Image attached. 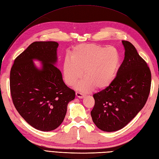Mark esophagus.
<instances>
[{"label": "esophagus", "instance_id": "obj_1", "mask_svg": "<svg viewBox=\"0 0 159 159\" xmlns=\"http://www.w3.org/2000/svg\"><path fill=\"white\" fill-rule=\"evenodd\" d=\"M76 95L77 97H79V98H80V99L83 98L84 96V95L82 93L79 92V91H76Z\"/></svg>", "mask_w": 159, "mask_h": 159}]
</instances>
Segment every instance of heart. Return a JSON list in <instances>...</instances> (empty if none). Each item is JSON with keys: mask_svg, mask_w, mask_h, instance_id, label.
Here are the masks:
<instances>
[{"mask_svg": "<svg viewBox=\"0 0 159 159\" xmlns=\"http://www.w3.org/2000/svg\"><path fill=\"white\" fill-rule=\"evenodd\" d=\"M120 64V55L116 48L90 43L73 48L70 59L63 62L65 83L73 86L83 76L84 80L76 85L79 90L88 92L94 88L102 90L114 81Z\"/></svg>", "mask_w": 159, "mask_h": 159, "instance_id": "b5f03b06", "label": "heart"}]
</instances>
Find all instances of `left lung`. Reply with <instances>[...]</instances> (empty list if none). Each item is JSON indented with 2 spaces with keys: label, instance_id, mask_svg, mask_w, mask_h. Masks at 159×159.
I'll return each instance as SVG.
<instances>
[{
  "label": "left lung",
  "instance_id": "obj_1",
  "mask_svg": "<svg viewBox=\"0 0 159 159\" xmlns=\"http://www.w3.org/2000/svg\"><path fill=\"white\" fill-rule=\"evenodd\" d=\"M125 56L116 79L109 87L93 95L91 111L96 126L115 132L127 125L143 108L150 91L151 72L133 45L122 41Z\"/></svg>",
  "mask_w": 159,
  "mask_h": 159
}]
</instances>
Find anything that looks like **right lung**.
Segmentation results:
<instances>
[{
	"label": "right lung",
	"instance_id": "right-lung-1",
	"mask_svg": "<svg viewBox=\"0 0 159 159\" xmlns=\"http://www.w3.org/2000/svg\"><path fill=\"white\" fill-rule=\"evenodd\" d=\"M56 42H35L14 61L10 73L13 104L20 115L34 128L43 132L62 123L68 103L75 92L64 83L57 62ZM42 62L37 68L33 60Z\"/></svg>",
	"mask_w": 159,
	"mask_h": 159
}]
</instances>
